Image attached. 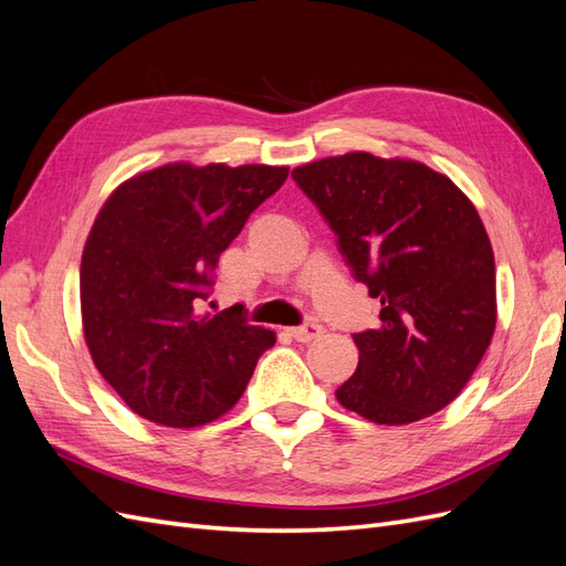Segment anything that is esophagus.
<instances>
[{
  "label": "esophagus",
  "instance_id": "34e87169",
  "mask_svg": "<svg viewBox=\"0 0 566 566\" xmlns=\"http://www.w3.org/2000/svg\"><path fill=\"white\" fill-rule=\"evenodd\" d=\"M290 335H293L297 342H312V339H318L323 335V325L310 321L304 325H297V328H290Z\"/></svg>",
  "mask_w": 566,
  "mask_h": 566
}]
</instances>
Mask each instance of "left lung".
Wrapping results in <instances>:
<instances>
[{
	"label": "left lung",
	"mask_w": 566,
	"mask_h": 566,
	"mask_svg": "<svg viewBox=\"0 0 566 566\" xmlns=\"http://www.w3.org/2000/svg\"><path fill=\"white\" fill-rule=\"evenodd\" d=\"M293 179L337 233L380 325L356 333L358 366L339 406L410 424L449 406L495 331V262L472 200L418 160L366 150L306 163Z\"/></svg>",
	"instance_id": "1"
}]
</instances>
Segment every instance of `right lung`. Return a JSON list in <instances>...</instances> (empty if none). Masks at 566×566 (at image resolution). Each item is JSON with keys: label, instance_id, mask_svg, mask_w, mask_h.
<instances>
[{"label": "right lung", "instance_id": "right-lung-1", "mask_svg": "<svg viewBox=\"0 0 566 566\" xmlns=\"http://www.w3.org/2000/svg\"><path fill=\"white\" fill-rule=\"evenodd\" d=\"M287 169L169 163L119 184L98 210L80 264L82 331L136 416L191 430L243 397L276 333L235 306L210 314L200 302L219 254Z\"/></svg>", "mask_w": 566, "mask_h": 566}]
</instances>
